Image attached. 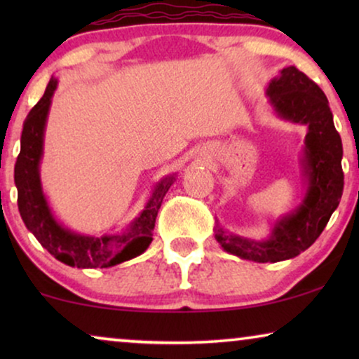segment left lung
<instances>
[{
  "label": "left lung",
  "instance_id": "1",
  "mask_svg": "<svg viewBox=\"0 0 359 359\" xmlns=\"http://www.w3.org/2000/svg\"><path fill=\"white\" fill-rule=\"evenodd\" d=\"M266 96L278 119L307 127L301 156L306 193L296 209L274 220L266 238L227 232L215 219L214 237L224 252L255 263H278L306 252L343 194L341 139L323 91L296 67H286L269 80Z\"/></svg>",
  "mask_w": 359,
  "mask_h": 359
}]
</instances>
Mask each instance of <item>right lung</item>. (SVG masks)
I'll list each match as a JSON object with an SVG mask.
<instances>
[{"instance_id":"obj_1","label":"right lung","mask_w":359,"mask_h":359,"mask_svg":"<svg viewBox=\"0 0 359 359\" xmlns=\"http://www.w3.org/2000/svg\"><path fill=\"white\" fill-rule=\"evenodd\" d=\"M57 85L58 80L52 76L41 101L24 121L21 151L14 166L19 214L29 232L58 262L81 269L116 266L139 257L149 248L154 240L151 230L155 229L156 214L178 175L163 176L151 189L144 209L117 232L90 235L65 227L53 214L41 180L46 126Z\"/></svg>"}]
</instances>
